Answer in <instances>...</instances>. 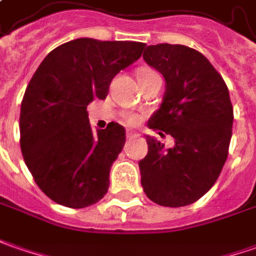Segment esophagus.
<instances>
[{
    "label": "esophagus",
    "instance_id": "obj_1",
    "mask_svg": "<svg viewBox=\"0 0 256 256\" xmlns=\"http://www.w3.org/2000/svg\"><path fill=\"white\" fill-rule=\"evenodd\" d=\"M138 137V133L134 132V130H128V138H136Z\"/></svg>",
    "mask_w": 256,
    "mask_h": 256
}]
</instances>
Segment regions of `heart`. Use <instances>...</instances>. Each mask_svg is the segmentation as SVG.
<instances>
[{
	"label": "heart",
	"instance_id": "b5f03b06",
	"mask_svg": "<svg viewBox=\"0 0 256 256\" xmlns=\"http://www.w3.org/2000/svg\"><path fill=\"white\" fill-rule=\"evenodd\" d=\"M152 74H157V72H156V71H152V70H150V68H142L140 71H138L137 77L146 78V77H150V76H152ZM136 120H137L136 118H132V119H130V122H136Z\"/></svg>",
	"mask_w": 256,
	"mask_h": 256
}]
</instances>
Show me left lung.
I'll list each match as a JSON object with an SVG mask.
<instances>
[{
  "instance_id": "8db88e82",
  "label": "left lung",
  "mask_w": 256,
  "mask_h": 256,
  "mask_svg": "<svg viewBox=\"0 0 256 256\" xmlns=\"http://www.w3.org/2000/svg\"><path fill=\"white\" fill-rule=\"evenodd\" d=\"M142 58L165 80L162 102L147 126L175 142L166 148L144 136L148 152L138 161L142 190L161 206H188L214 185L228 156L234 120L228 88L194 48L151 44Z\"/></svg>"
}]
</instances>
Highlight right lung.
I'll list each match as a JSON object with an SVG mask.
<instances>
[{
	"label": "right lung",
	"instance_id": "1",
	"mask_svg": "<svg viewBox=\"0 0 256 256\" xmlns=\"http://www.w3.org/2000/svg\"><path fill=\"white\" fill-rule=\"evenodd\" d=\"M144 43L80 38L50 52L20 105V150L42 192L84 208L109 189L110 166L126 142L119 123L94 133L86 106L105 99L114 77L142 57Z\"/></svg>",
	"mask_w": 256,
	"mask_h": 256
}]
</instances>
